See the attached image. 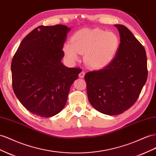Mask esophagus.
Wrapping results in <instances>:
<instances>
[{
  "label": "esophagus",
  "instance_id": "1",
  "mask_svg": "<svg viewBox=\"0 0 156 156\" xmlns=\"http://www.w3.org/2000/svg\"><path fill=\"white\" fill-rule=\"evenodd\" d=\"M85 72H84L83 71H82L79 74V77L80 78H83L84 77H85Z\"/></svg>",
  "mask_w": 156,
  "mask_h": 156
}]
</instances>
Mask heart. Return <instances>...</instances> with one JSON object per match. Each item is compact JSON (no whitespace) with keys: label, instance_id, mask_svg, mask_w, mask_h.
<instances>
[{"label":"heart","instance_id":"obj_1","mask_svg":"<svg viewBox=\"0 0 156 156\" xmlns=\"http://www.w3.org/2000/svg\"><path fill=\"white\" fill-rule=\"evenodd\" d=\"M120 40L115 33L102 29H82L75 33L71 43L63 46L64 56L71 64L79 60L84 54L85 64L93 69H100L109 64L116 56Z\"/></svg>","mask_w":156,"mask_h":156}]
</instances>
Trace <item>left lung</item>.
<instances>
[{
    "label": "left lung",
    "mask_w": 156,
    "mask_h": 156,
    "mask_svg": "<svg viewBox=\"0 0 156 156\" xmlns=\"http://www.w3.org/2000/svg\"><path fill=\"white\" fill-rule=\"evenodd\" d=\"M120 35L115 57L102 69L85 74L88 99L96 110L119 115L135 103L148 77L144 47L129 29L115 25Z\"/></svg>",
    "instance_id": "obj_1"
}]
</instances>
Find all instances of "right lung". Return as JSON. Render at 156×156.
<instances>
[{
  "instance_id": "right-lung-1",
  "label": "right lung",
  "mask_w": 156,
  "mask_h": 156,
  "mask_svg": "<svg viewBox=\"0 0 156 156\" xmlns=\"http://www.w3.org/2000/svg\"><path fill=\"white\" fill-rule=\"evenodd\" d=\"M64 25L40 26L21 42L11 64L12 87L20 103L41 117L64 108L80 69L65 66L62 48L68 33Z\"/></svg>"
}]
</instances>
